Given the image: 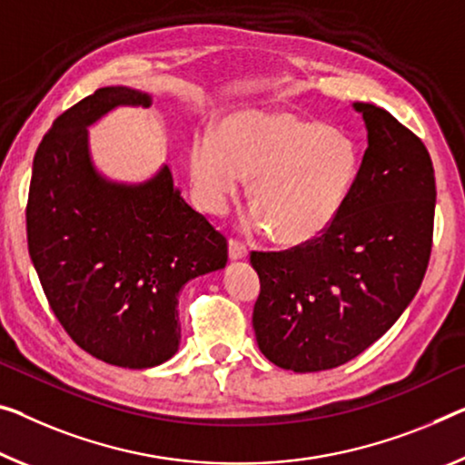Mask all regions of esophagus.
Listing matches in <instances>:
<instances>
[{
    "instance_id": "34e87169",
    "label": "esophagus",
    "mask_w": 465,
    "mask_h": 465,
    "mask_svg": "<svg viewBox=\"0 0 465 465\" xmlns=\"http://www.w3.org/2000/svg\"><path fill=\"white\" fill-rule=\"evenodd\" d=\"M228 257H231L232 262H241V260H247V249L241 245L239 241L231 239L228 241Z\"/></svg>"
}]
</instances>
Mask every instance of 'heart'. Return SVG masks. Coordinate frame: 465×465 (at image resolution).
I'll return each instance as SVG.
<instances>
[{"label": "heart", "mask_w": 465, "mask_h": 465, "mask_svg": "<svg viewBox=\"0 0 465 465\" xmlns=\"http://www.w3.org/2000/svg\"><path fill=\"white\" fill-rule=\"evenodd\" d=\"M360 149L347 133L287 112H242L223 133L197 134L189 174L199 205L224 213L245 178L253 181L249 226L284 245L316 241L351 193Z\"/></svg>", "instance_id": "1"}]
</instances>
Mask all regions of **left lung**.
Here are the masks:
<instances>
[{"instance_id": "obj_1", "label": "left lung", "mask_w": 465, "mask_h": 465, "mask_svg": "<svg viewBox=\"0 0 465 465\" xmlns=\"http://www.w3.org/2000/svg\"><path fill=\"white\" fill-rule=\"evenodd\" d=\"M353 110L368 149L339 218L305 245L252 253L262 284L257 347L292 372L366 351L416 297L430 260L437 184L424 143L387 110L361 102Z\"/></svg>"}]
</instances>
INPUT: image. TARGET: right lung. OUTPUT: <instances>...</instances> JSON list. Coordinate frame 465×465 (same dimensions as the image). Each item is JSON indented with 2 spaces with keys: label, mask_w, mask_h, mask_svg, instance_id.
I'll list each match as a JSON object with an SVG mask.
<instances>
[{
  "label": "right lung",
  "mask_w": 465,
  "mask_h": 465,
  "mask_svg": "<svg viewBox=\"0 0 465 465\" xmlns=\"http://www.w3.org/2000/svg\"><path fill=\"white\" fill-rule=\"evenodd\" d=\"M149 104L143 91L102 87L55 118L26 205L28 253L55 318L84 351L131 370L178 351V292L228 260L226 239L184 202L168 166L118 183L93 162L89 126Z\"/></svg>",
  "instance_id": "right-lung-1"
}]
</instances>
